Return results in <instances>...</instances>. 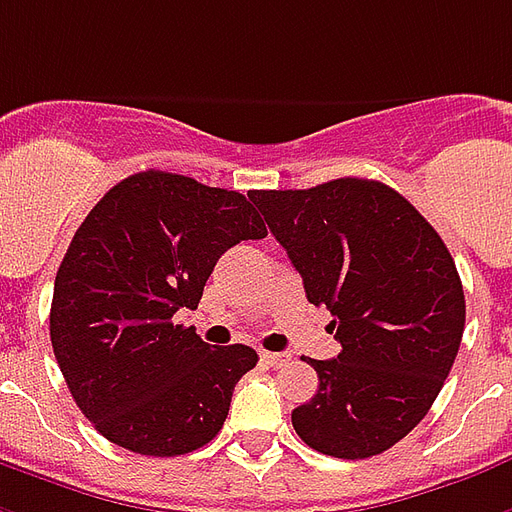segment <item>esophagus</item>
Segmentation results:
<instances>
[{"instance_id": "esophagus-1", "label": "esophagus", "mask_w": 512, "mask_h": 512, "mask_svg": "<svg viewBox=\"0 0 512 512\" xmlns=\"http://www.w3.org/2000/svg\"><path fill=\"white\" fill-rule=\"evenodd\" d=\"M260 361L279 369V366H285V363L290 361V355H285V352H260Z\"/></svg>"}]
</instances>
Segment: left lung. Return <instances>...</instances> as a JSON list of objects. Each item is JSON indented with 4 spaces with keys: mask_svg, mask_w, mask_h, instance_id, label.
<instances>
[{
    "mask_svg": "<svg viewBox=\"0 0 512 512\" xmlns=\"http://www.w3.org/2000/svg\"><path fill=\"white\" fill-rule=\"evenodd\" d=\"M249 198L342 344L333 361L309 358L320 388L293 410L295 434L336 458L393 448L431 410L464 333L448 246L382 181L347 176Z\"/></svg>",
    "mask_w": 512,
    "mask_h": 512,
    "instance_id": "8db88e82",
    "label": "left lung"
}]
</instances>
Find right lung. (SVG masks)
I'll return each instance as SVG.
<instances>
[{"mask_svg": "<svg viewBox=\"0 0 512 512\" xmlns=\"http://www.w3.org/2000/svg\"><path fill=\"white\" fill-rule=\"evenodd\" d=\"M266 236L246 195L165 170L119 181L89 211L56 271L51 344L102 437L140 456H184L217 437L257 352L211 347L173 314L198 309L230 246Z\"/></svg>", "mask_w": 512, "mask_h": 512, "instance_id": "right-lung-1", "label": "right lung"}]
</instances>
